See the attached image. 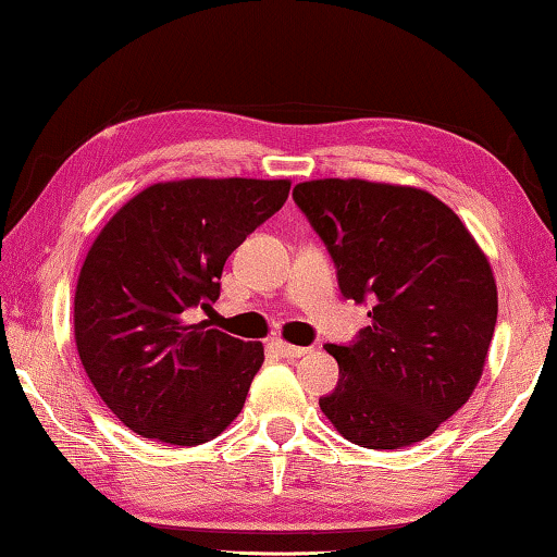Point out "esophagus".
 Returning <instances> with one entry per match:
<instances>
[{"instance_id": "1", "label": "esophagus", "mask_w": 557, "mask_h": 557, "mask_svg": "<svg viewBox=\"0 0 557 557\" xmlns=\"http://www.w3.org/2000/svg\"><path fill=\"white\" fill-rule=\"evenodd\" d=\"M275 349L280 351L282 357H287V359L305 357L307 351H310V347H297V344H289V342H282V339H275Z\"/></svg>"}]
</instances>
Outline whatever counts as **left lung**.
I'll list each match as a JSON object with an SVG mask.
<instances>
[{
    "label": "left lung",
    "instance_id": "obj_1",
    "mask_svg": "<svg viewBox=\"0 0 557 557\" xmlns=\"http://www.w3.org/2000/svg\"><path fill=\"white\" fill-rule=\"evenodd\" d=\"M293 196L332 252L342 295L376 302L355 344L324 347L339 382L322 413L376 451L423 441L481 382L498 317L488 258L446 202L413 185L320 178Z\"/></svg>",
    "mask_w": 557,
    "mask_h": 557
}]
</instances>
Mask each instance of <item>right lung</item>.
<instances>
[{
  "instance_id": "obj_1",
  "label": "right lung",
  "mask_w": 557,
  "mask_h": 557,
  "mask_svg": "<svg viewBox=\"0 0 557 557\" xmlns=\"http://www.w3.org/2000/svg\"><path fill=\"white\" fill-rule=\"evenodd\" d=\"M287 193V178L153 183L88 247L74 293L78 359L134 434L198 446L243 411L262 342L235 339L185 312L215 302L227 255Z\"/></svg>"
}]
</instances>
